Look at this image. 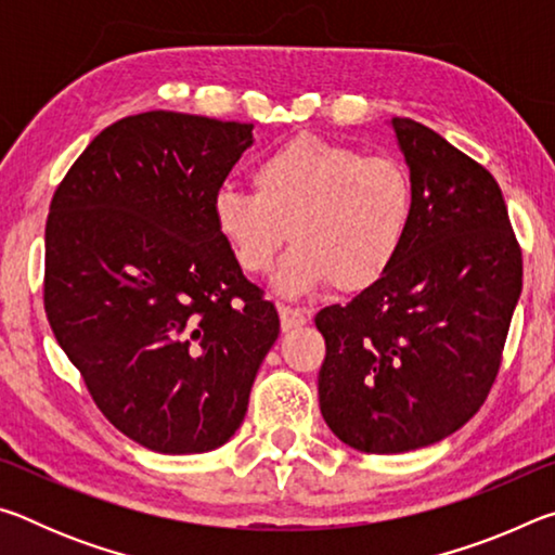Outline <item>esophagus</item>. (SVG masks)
Listing matches in <instances>:
<instances>
[{"mask_svg":"<svg viewBox=\"0 0 555 555\" xmlns=\"http://www.w3.org/2000/svg\"><path fill=\"white\" fill-rule=\"evenodd\" d=\"M279 315H281V327H284L286 333L294 331V327L306 325L308 318H311V315H308V311H304V308H294V306H286V304L279 306Z\"/></svg>","mask_w":555,"mask_h":555,"instance_id":"1","label":"esophagus"}]
</instances>
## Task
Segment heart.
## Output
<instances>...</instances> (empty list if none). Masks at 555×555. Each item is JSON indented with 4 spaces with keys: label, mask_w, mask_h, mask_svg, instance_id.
I'll return each mask as SVG.
<instances>
[{
    "label": "heart",
    "mask_w": 555,
    "mask_h": 555,
    "mask_svg": "<svg viewBox=\"0 0 555 555\" xmlns=\"http://www.w3.org/2000/svg\"><path fill=\"white\" fill-rule=\"evenodd\" d=\"M251 185L255 193L232 185L215 193V230L251 276L267 274L294 240L276 274L291 296L327 284L343 294L370 288L409 237L413 181L397 156L296 134L259 158Z\"/></svg>",
    "instance_id": "obj_1"
}]
</instances>
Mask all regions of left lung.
Masks as SVG:
<instances>
[{"label": "left lung", "instance_id": "obj_1", "mask_svg": "<svg viewBox=\"0 0 555 555\" xmlns=\"http://www.w3.org/2000/svg\"><path fill=\"white\" fill-rule=\"evenodd\" d=\"M391 125L413 181L409 237L377 284L315 315L325 424L377 455L438 443L480 411L524 276L494 176L418 121Z\"/></svg>", "mask_w": 555, "mask_h": 555}]
</instances>
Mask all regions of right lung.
<instances>
[{
    "label": "right lung",
    "instance_id": "1",
    "mask_svg": "<svg viewBox=\"0 0 555 555\" xmlns=\"http://www.w3.org/2000/svg\"><path fill=\"white\" fill-rule=\"evenodd\" d=\"M249 121L154 109L78 156L46 220L43 308L95 406L156 453L234 436L279 313L215 230Z\"/></svg>",
    "mask_w": 555,
    "mask_h": 555
}]
</instances>
